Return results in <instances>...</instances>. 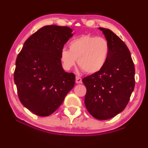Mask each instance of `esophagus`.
Wrapping results in <instances>:
<instances>
[{
  "label": "esophagus",
  "instance_id": "obj_1",
  "mask_svg": "<svg viewBox=\"0 0 148 148\" xmlns=\"http://www.w3.org/2000/svg\"><path fill=\"white\" fill-rule=\"evenodd\" d=\"M76 83H82V79L79 76H76Z\"/></svg>",
  "mask_w": 148,
  "mask_h": 148
}]
</instances>
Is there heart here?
Returning <instances> with one entry per match:
<instances>
[{
    "label": "heart",
    "instance_id": "b5f03b06",
    "mask_svg": "<svg viewBox=\"0 0 148 148\" xmlns=\"http://www.w3.org/2000/svg\"><path fill=\"white\" fill-rule=\"evenodd\" d=\"M110 46L103 37L83 35L73 39L69 43V50L63 49L60 60L63 69L70 70L75 65L88 74H94L103 69L108 60Z\"/></svg>",
    "mask_w": 148,
    "mask_h": 148
}]
</instances>
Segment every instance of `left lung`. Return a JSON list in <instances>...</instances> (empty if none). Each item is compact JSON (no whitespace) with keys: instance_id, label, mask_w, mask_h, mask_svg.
<instances>
[{"instance_id":"8db88e82","label":"left lung","mask_w":148,"mask_h":148,"mask_svg":"<svg viewBox=\"0 0 148 148\" xmlns=\"http://www.w3.org/2000/svg\"><path fill=\"white\" fill-rule=\"evenodd\" d=\"M108 40V60L99 72L83 79L86 87L85 105L99 120L115 116L127 106L135 86V68L124 42L109 29L99 27Z\"/></svg>"}]
</instances>
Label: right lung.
<instances>
[{
    "instance_id": "obj_1",
    "label": "right lung",
    "mask_w": 148,
    "mask_h": 148,
    "mask_svg": "<svg viewBox=\"0 0 148 148\" xmlns=\"http://www.w3.org/2000/svg\"><path fill=\"white\" fill-rule=\"evenodd\" d=\"M67 26L46 25L25 42L16 60L14 83L21 103L40 116L54 113L74 88L75 75L64 71L63 46L73 34Z\"/></svg>"
}]
</instances>
